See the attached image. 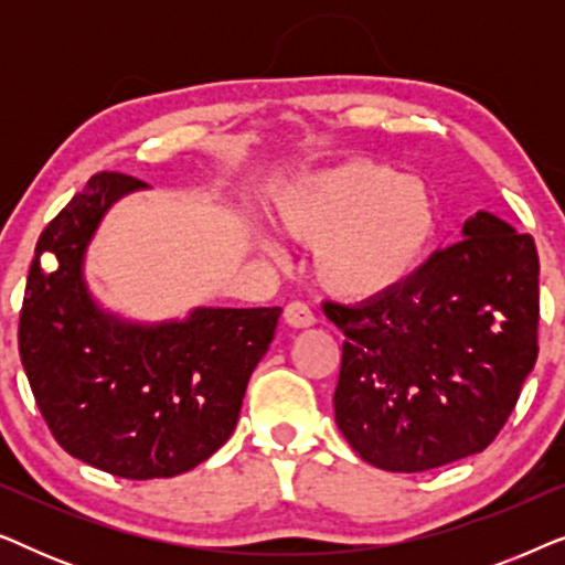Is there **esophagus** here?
<instances>
[{
    "instance_id": "esophagus-1",
    "label": "esophagus",
    "mask_w": 565,
    "mask_h": 565,
    "mask_svg": "<svg viewBox=\"0 0 565 565\" xmlns=\"http://www.w3.org/2000/svg\"><path fill=\"white\" fill-rule=\"evenodd\" d=\"M282 319H285V323H288V327H292V329H308V327H313V323H316L313 311H311V308H308L306 303H300V300H296V303L285 306Z\"/></svg>"
}]
</instances>
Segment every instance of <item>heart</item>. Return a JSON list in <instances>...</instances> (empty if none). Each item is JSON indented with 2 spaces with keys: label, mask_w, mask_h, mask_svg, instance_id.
<instances>
[{
  "label": "heart",
  "mask_w": 565,
  "mask_h": 565,
  "mask_svg": "<svg viewBox=\"0 0 565 565\" xmlns=\"http://www.w3.org/2000/svg\"><path fill=\"white\" fill-rule=\"evenodd\" d=\"M275 226L313 244L321 288L344 300H375L414 277L437 236L429 184L375 159H350L282 184ZM259 246L275 254L269 238Z\"/></svg>",
  "instance_id": "obj_1"
}]
</instances>
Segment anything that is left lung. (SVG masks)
Returning <instances> with one entry per match:
<instances>
[{
  "mask_svg": "<svg viewBox=\"0 0 565 565\" xmlns=\"http://www.w3.org/2000/svg\"><path fill=\"white\" fill-rule=\"evenodd\" d=\"M537 277L532 236L478 211L398 290L323 303L344 334L334 414L352 450L393 473L486 450L535 367Z\"/></svg>",
  "mask_w": 565,
  "mask_h": 565,
  "instance_id": "1",
  "label": "left lung"
}]
</instances>
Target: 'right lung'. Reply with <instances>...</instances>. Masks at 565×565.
Segmentation results:
<instances>
[{"instance_id": "add662e5", "label": "right lung", "mask_w": 565, "mask_h": 565, "mask_svg": "<svg viewBox=\"0 0 565 565\" xmlns=\"http://www.w3.org/2000/svg\"><path fill=\"white\" fill-rule=\"evenodd\" d=\"M149 184L99 172L38 238L20 313V360L56 443L105 473H188L236 429L246 383L282 308L200 306L143 323L89 292L84 259L105 213ZM49 250L60 267L47 273Z\"/></svg>"}]
</instances>
